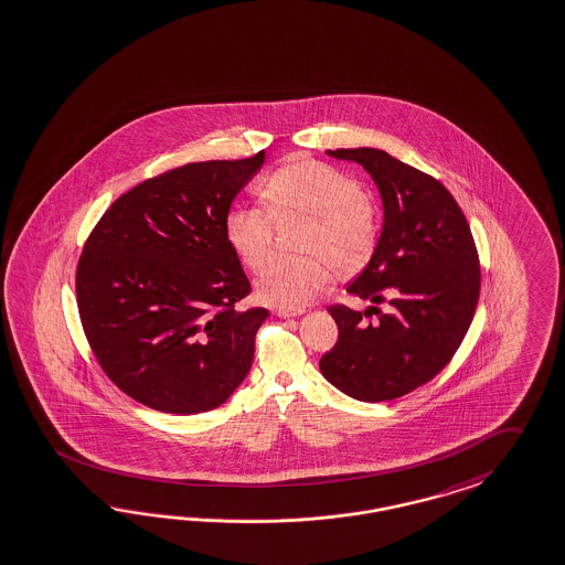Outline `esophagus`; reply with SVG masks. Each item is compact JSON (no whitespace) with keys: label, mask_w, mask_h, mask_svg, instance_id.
Here are the masks:
<instances>
[{"label":"esophagus","mask_w":565,"mask_h":565,"mask_svg":"<svg viewBox=\"0 0 565 565\" xmlns=\"http://www.w3.org/2000/svg\"><path fill=\"white\" fill-rule=\"evenodd\" d=\"M276 313H278L280 318H292V316H299L301 310H291V308H276Z\"/></svg>","instance_id":"obj_1"}]
</instances>
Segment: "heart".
<instances>
[{"mask_svg":"<svg viewBox=\"0 0 565 565\" xmlns=\"http://www.w3.org/2000/svg\"><path fill=\"white\" fill-rule=\"evenodd\" d=\"M259 192L268 212L257 205H234L224 220L232 252L253 273L260 270L271 254L274 218L311 220L300 242L306 258L263 267L255 289L264 303L301 308L324 287L329 266L334 273L352 274L375 253L381 232L379 210L341 169L313 159H295L273 171Z\"/></svg>","mask_w":565,"mask_h":565,"instance_id":"heart-1","label":"heart"}]
</instances>
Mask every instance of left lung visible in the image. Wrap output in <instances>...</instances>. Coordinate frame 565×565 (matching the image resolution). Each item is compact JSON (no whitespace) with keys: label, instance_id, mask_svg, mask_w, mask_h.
Returning <instances> with one entry per match:
<instances>
[{"label":"left lung","instance_id":"left-lung-1","mask_svg":"<svg viewBox=\"0 0 565 565\" xmlns=\"http://www.w3.org/2000/svg\"><path fill=\"white\" fill-rule=\"evenodd\" d=\"M355 161L383 199V231L348 292L373 306H329L339 337L320 371L343 394L383 402L411 394L457 354L480 299V257L459 203L436 178L379 148L327 150ZM388 303L383 313L377 306ZM375 312L369 323L365 318Z\"/></svg>","mask_w":565,"mask_h":565}]
</instances>
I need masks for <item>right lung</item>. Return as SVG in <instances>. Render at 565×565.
<instances>
[{
    "label": "right lung",
    "instance_id": "right-lung-1",
    "mask_svg": "<svg viewBox=\"0 0 565 565\" xmlns=\"http://www.w3.org/2000/svg\"><path fill=\"white\" fill-rule=\"evenodd\" d=\"M264 159L259 150L148 178L85 241L75 291L87 343L106 376L148 408L207 413L252 369L268 310H236L252 285L224 220Z\"/></svg>",
    "mask_w": 565,
    "mask_h": 565
}]
</instances>
